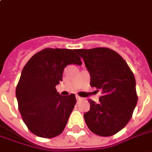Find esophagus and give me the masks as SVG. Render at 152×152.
I'll use <instances>...</instances> for the list:
<instances>
[{
	"label": "esophagus",
	"instance_id": "esophagus-1",
	"mask_svg": "<svg viewBox=\"0 0 152 152\" xmlns=\"http://www.w3.org/2000/svg\"><path fill=\"white\" fill-rule=\"evenodd\" d=\"M76 100H77L78 102H79V101H81V100H83V98H82V97H80V96H76Z\"/></svg>",
	"mask_w": 152,
	"mask_h": 152
}]
</instances>
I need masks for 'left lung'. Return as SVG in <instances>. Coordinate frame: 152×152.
Here are the masks:
<instances>
[{"label": "left lung", "instance_id": "obj_1", "mask_svg": "<svg viewBox=\"0 0 152 152\" xmlns=\"http://www.w3.org/2000/svg\"><path fill=\"white\" fill-rule=\"evenodd\" d=\"M76 51L90 74V85L102 92L98 103L88 100L90 110L84 114L85 122L97 135H113L129 122L138 102L133 72L122 56L110 48Z\"/></svg>", "mask_w": 152, "mask_h": 152}]
</instances>
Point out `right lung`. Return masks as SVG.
I'll use <instances>...</instances> for the list:
<instances>
[{
	"label": "right lung",
	"mask_w": 152,
	"mask_h": 152,
	"mask_svg": "<svg viewBox=\"0 0 152 152\" xmlns=\"http://www.w3.org/2000/svg\"><path fill=\"white\" fill-rule=\"evenodd\" d=\"M76 50L45 48L34 55L22 69L16 88L23 122L35 135L50 139L64 131L76 103L75 94L62 96L56 86L64 68L81 65Z\"/></svg>",
	"instance_id": "1"
}]
</instances>
